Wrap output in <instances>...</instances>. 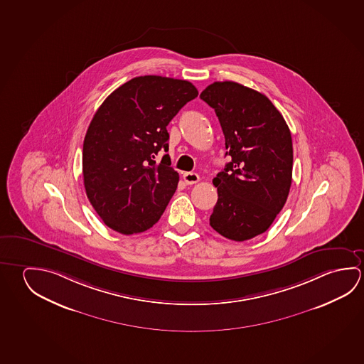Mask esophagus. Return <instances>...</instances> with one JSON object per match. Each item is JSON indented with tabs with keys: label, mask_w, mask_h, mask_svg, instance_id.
<instances>
[{
	"label": "esophagus",
	"mask_w": 364,
	"mask_h": 364,
	"mask_svg": "<svg viewBox=\"0 0 364 364\" xmlns=\"http://www.w3.org/2000/svg\"><path fill=\"white\" fill-rule=\"evenodd\" d=\"M183 179L188 185L196 184L199 181V175L197 173H185L183 175Z\"/></svg>",
	"instance_id": "1"
}]
</instances>
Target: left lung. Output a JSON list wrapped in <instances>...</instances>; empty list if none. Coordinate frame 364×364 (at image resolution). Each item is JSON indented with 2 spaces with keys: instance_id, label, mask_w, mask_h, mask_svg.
Wrapping results in <instances>:
<instances>
[{
  "instance_id": "obj_1",
  "label": "left lung",
  "mask_w": 364,
  "mask_h": 364,
  "mask_svg": "<svg viewBox=\"0 0 364 364\" xmlns=\"http://www.w3.org/2000/svg\"><path fill=\"white\" fill-rule=\"evenodd\" d=\"M200 99L215 109L232 159L213 179L218 200L209 225L226 239H252L286 204L292 184L291 132L273 102L244 85L213 82Z\"/></svg>"
}]
</instances>
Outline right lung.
Wrapping results in <instances>:
<instances>
[{
	"mask_svg": "<svg viewBox=\"0 0 364 364\" xmlns=\"http://www.w3.org/2000/svg\"><path fill=\"white\" fill-rule=\"evenodd\" d=\"M196 86L178 78L139 76L114 90L90 123L82 149L86 196L102 222L123 235L160 220L179 183L168 155L166 127Z\"/></svg>",
	"mask_w": 364,
	"mask_h": 364,
	"instance_id": "add662e5",
	"label": "right lung"
}]
</instances>
